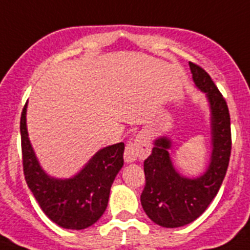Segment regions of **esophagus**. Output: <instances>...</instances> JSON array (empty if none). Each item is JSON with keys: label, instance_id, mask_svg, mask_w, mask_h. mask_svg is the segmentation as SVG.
<instances>
[{"label": "esophagus", "instance_id": "obj_1", "mask_svg": "<svg viewBox=\"0 0 250 250\" xmlns=\"http://www.w3.org/2000/svg\"><path fill=\"white\" fill-rule=\"evenodd\" d=\"M151 145L145 136H138L129 141L125 148V161L134 162L137 158H145L149 155Z\"/></svg>", "mask_w": 250, "mask_h": 250}]
</instances>
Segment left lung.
<instances>
[{
	"instance_id": "1",
	"label": "left lung",
	"mask_w": 250,
	"mask_h": 250,
	"mask_svg": "<svg viewBox=\"0 0 250 250\" xmlns=\"http://www.w3.org/2000/svg\"><path fill=\"white\" fill-rule=\"evenodd\" d=\"M188 64L195 84L205 93L210 104L212 152L205 173L188 179L173 167L168 153L171 141L167 137L155 141L152 153L143 165L146 185L141 194V204L147 216L164 228L190 224L208 209L223 184L231 152L227 102L209 74L194 62Z\"/></svg>"
}]
</instances>
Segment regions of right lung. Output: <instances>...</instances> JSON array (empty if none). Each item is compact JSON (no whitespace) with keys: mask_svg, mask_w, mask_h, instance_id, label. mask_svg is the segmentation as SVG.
<instances>
[{"mask_svg":"<svg viewBox=\"0 0 250 250\" xmlns=\"http://www.w3.org/2000/svg\"><path fill=\"white\" fill-rule=\"evenodd\" d=\"M26 107L21 113L20 132L26 184L45 215L65 229L90 227L105 211L110 186L123 166L125 143L104 147L71 179L50 177L39 164L26 128Z\"/></svg>","mask_w":250,"mask_h":250,"instance_id":"add662e5","label":"right lung"}]
</instances>
